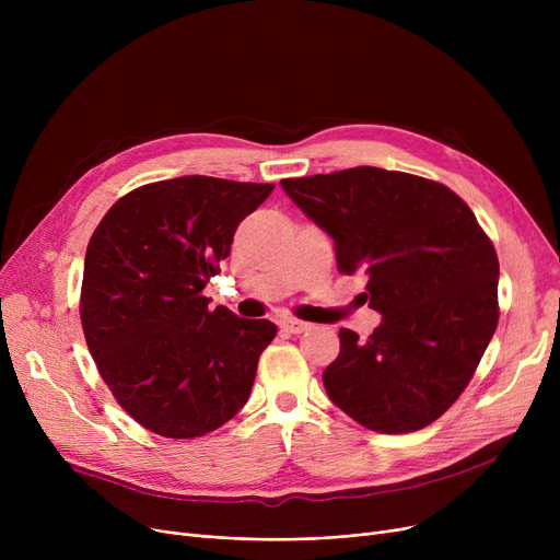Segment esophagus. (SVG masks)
<instances>
[{
    "label": "esophagus",
    "mask_w": 560,
    "mask_h": 560,
    "mask_svg": "<svg viewBox=\"0 0 560 560\" xmlns=\"http://www.w3.org/2000/svg\"><path fill=\"white\" fill-rule=\"evenodd\" d=\"M281 329L285 331V334H304V331H308L311 329V325L308 322H300V319H281Z\"/></svg>",
    "instance_id": "esophagus-1"
}]
</instances>
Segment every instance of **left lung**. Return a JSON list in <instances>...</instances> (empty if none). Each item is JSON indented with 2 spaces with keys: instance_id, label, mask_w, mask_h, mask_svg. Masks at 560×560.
<instances>
[{
  "instance_id": "1",
  "label": "left lung",
  "mask_w": 560,
  "mask_h": 560,
  "mask_svg": "<svg viewBox=\"0 0 560 560\" xmlns=\"http://www.w3.org/2000/svg\"><path fill=\"white\" fill-rule=\"evenodd\" d=\"M281 188L331 235L338 270L368 277L365 302L381 313L368 340L340 329L322 372L329 399L381 433L431 424L469 384L499 319V260L475 213L443 184L370 165Z\"/></svg>"
}]
</instances>
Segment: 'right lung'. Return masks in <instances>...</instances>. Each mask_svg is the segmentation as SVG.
Masks as SVG:
<instances>
[{"mask_svg":"<svg viewBox=\"0 0 560 560\" xmlns=\"http://www.w3.org/2000/svg\"><path fill=\"white\" fill-rule=\"evenodd\" d=\"M272 188L201 174L140 186L88 243L83 336L117 404L144 429L199 438L247 404L277 325L211 308L201 290Z\"/></svg>","mask_w":560,"mask_h":560,"instance_id":"right-lung-1","label":"right lung"}]
</instances>
